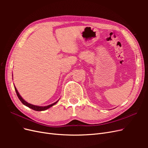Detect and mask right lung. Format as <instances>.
Wrapping results in <instances>:
<instances>
[{"label":"right lung","instance_id":"right-lung-1","mask_svg":"<svg viewBox=\"0 0 148 148\" xmlns=\"http://www.w3.org/2000/svg\"><path fill=\"white\" fill-rule=\"evenodd\" d=\"M15 91H16V95H17L18 97L19 98V99L20 100V101H21L22 103H23V104H24L25 106L28 107L29 108L32 109H33V110H36V111H42V110H46V109H49V108H50L51 107L53 106V105H55V104H56V103H57V102L59 101V100H58V101H56V102L53 103V104H51V105L47 106H38L33 105V104H29V103H28V102H27L26 101H25L23 99V98L21 97V96L20 95V94H19L18 91H17V89H16V88H15Z\"/></svg>","mask_w":148,"mask_h":148}]
</instances>
